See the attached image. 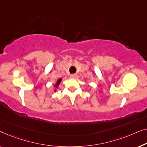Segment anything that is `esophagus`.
Here are the masks:
<instances>
[{"mask_svg": "<svg viewBox=\"0 0 147 147\" xmlns=\"http://www.w3.org/2000/svg\"><path fill=\"white\" fill-rule=\"evenodd\" d=\"M76 76V73H73V74H71V75H70V77L72 78H75Z\"/></svg>", "mask_w": 147, "mask_h": 147, "instance_id": "obj_1", "label": "esophagus"}]
</instances>
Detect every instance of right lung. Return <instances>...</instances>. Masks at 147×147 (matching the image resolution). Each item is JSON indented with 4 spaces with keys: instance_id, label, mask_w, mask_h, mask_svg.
<instances>
[{
    "instance_id": "1",
    "label": "right lung",
    "mask_w": 147,
    "mask_h": 147,
    "mask_svg": "<svg viewBox=\"0 0 147 147\" xmlns=\"http://www.w3.org/2000/svg\"><path fill=\"white\" fill-rule=\"evenodd\" d=\"M61 78H59V80H58L57 82V84H56V85H55L56 87H57L58 85H59V84H60V82H61Z\"/></svg>"
}]
</instances>
